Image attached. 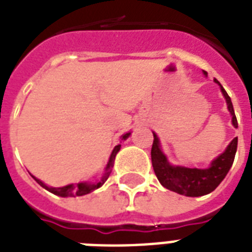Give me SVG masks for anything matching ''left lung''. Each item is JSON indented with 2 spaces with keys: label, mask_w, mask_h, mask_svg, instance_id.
<instances>
[{
  "label": "left lung",
  "mask_w": 252,
  "mask_h": 252,
  "mask_svg": "<svg viewBox=\"0 0 252 252\" xmlns=\"http://www.w3.org/2000/svg\"><path fill=\"white\" fill-rule=\"evenodd\" d=\"M207 76V72H204ZM216 84L221 87L223 96L226 99L227 108L231 114V123L235 128H238V122L235 118L234 108L231 103L230 96L227 95L219 81L215 80ZM153 146H152V163L156 175H157L159 183L165 188L174 191L179 195L189 196V197H197L211 193L219 187V184L223 180L226 174L230 170L233 162H234L237 145H238V137H235L229 144L226 150L222 154H220L215 161L212 162L211 167L208 168H189L183 166H172L168 163L167 158L161 150L159 140L157 134L153 133Z\"/></svg>",
  "instance_id": "8db88e82"
}]
</instances>
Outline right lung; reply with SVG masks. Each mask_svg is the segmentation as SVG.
Instances as JSON below:
<instances>
[{"label":"right lung","mask_w":252,"mask_h":252,"mask_svg":"<svg viewBox=\"0 0 252 252\" xmlns=\"http://www.w3.org/2000/svg\"><path fill=\"white\" fill-rule=\"evenodd\" d=\"M130 133H126L123 134V140H126V138L129 137ZM120 150V145L115 146V149L112 150V153H111V157H110V161L107 163V167H106V171L103 174L102 179L100 182L98 183H78V184H69V186H65V187H59V188H55V187H48L47 184H44L41 180L36 179L35 176H33V179L36 180L37 183L40 184L41 187L45 188L47 191L52 192L55 195L57 196H61V197H74V196H84L87 195V193H90L93 192L94 189L99 188L102 186L107 179H108V176H110L111 171H112V167H114V162H115V157H116V154Z\"/></svg>","instance_id":"add662e5"}]
</instances>
